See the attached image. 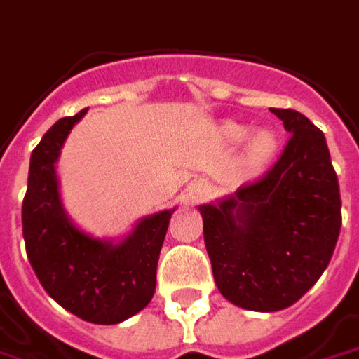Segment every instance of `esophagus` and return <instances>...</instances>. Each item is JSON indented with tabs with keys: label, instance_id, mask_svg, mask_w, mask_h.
<instances>
[{
	"label": "esophagus",
	"instance_id": "1",
	"mask_svg": "<svg viewBox=\"0 0 359 359\" xmlns=\"http://www.w3.org/2000/svg\"><path fill=\"white\" fill-rule=\"evenodd\" d=\"M198 193H201V195H205V191H198Z\"/></svg>",
	"mask_w": 359,
	"mask_h": 359
}]
</instances>
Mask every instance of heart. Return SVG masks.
Returning <instances> with one entry per match:
<instances>
[{
    "instance_id": "b5f03b06",
    "label": "heart",
    "mask_w": 359,
    "mask_h": 359,
    "mask_svg": "<svg viewBox=\"0 0 359 359\" xmlns=\"http://www.w3.org/2000/svg\"><path fill=\"white\" fill-rule=\"evenodd\" d=\"M225 134L229 140H243L247 136V128L243 124L237 122H229L225 126ZM275 136L267 130H261V133L253 134L251 140H249V147H247V163L251 166H261L269 161V156L275 150Z\"/></svg>"
}]
</instances>
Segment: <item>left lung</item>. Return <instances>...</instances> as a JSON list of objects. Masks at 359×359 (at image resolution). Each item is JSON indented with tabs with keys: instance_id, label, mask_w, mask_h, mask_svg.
<instances>
[{
	"instance_id": "8db88e82",
	"label": "left lung",
	"mask_w": 359,
	"mask_h": 359,
	"mask_svg": "<svg viewBox=\"0 0 359 359\" xmlns=\"http://www.w3.org/2000/svg\"><path fill=\"white\" fill-rule=\"evenodd\" d=\"M291 133L279 158L219 207H201L219 291L253 311L302 299L330 265L341 196L325 136L291 108H271Z\"/></svg>"
}]
</instances>
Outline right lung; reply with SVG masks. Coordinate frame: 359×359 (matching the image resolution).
<instances>
[{
    "mask_svg": "<svg viewBox=\"0 0 359 359\" xmlns=\"http://www.w3.org/2000/svg\"><path fill=\"white\" fill-rule=\"evenodd\" d=\"M86 112L57 120L32 152L22 226L27 259L48 295L82 320L112 325L152 299L170 210L140 221L120 245L92 239L72 225L60 203L54 163Z\"/></svg>",
    "mask_w": 359,
    "mask_h": 359,
    "instance_id": "obj_1",
    "label": "right lung"
}]
</instances>
